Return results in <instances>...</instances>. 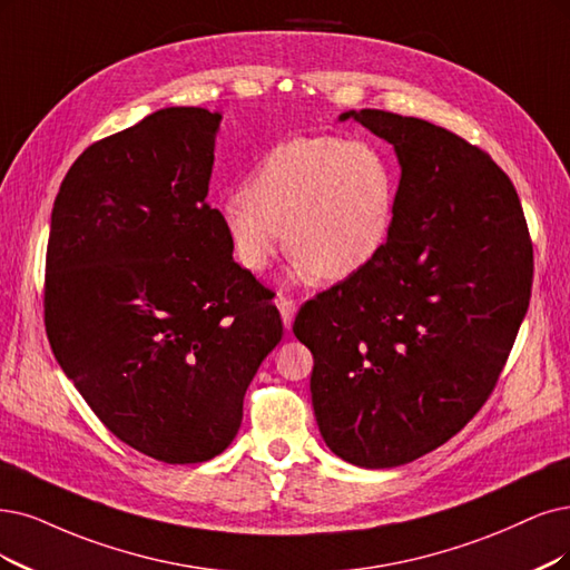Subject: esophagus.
<instances>
[{"mask_svg":"<svg viewBox=\"0 0 570 570\" xmlns=\"http://www.w3.org/2000/svg\"><path fill=\"white\" fill-rule=\"evenodd\" d=\"M277 307H279V314H282V322H284V328L288 331L291 328V324H293V317H296V301H291V298H279L277 301Z\"/></svg>","mask_w":570,"mask_h":570,"instance_id":"34e87169","label":"esophagus"}]
</instances>
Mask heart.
<instances>
[{
	"mask_svg": "<svg viewBox=\"0 0 570 570\" xmlns=\"http://www.w3.org/2000/svg\"><path fill=\"white\" fill-rule=\"evenodd\" d=\"M394 204L392 168L373 145L309 136L272 147L218 214L248 272H263L288 239L301 277L343 282L383 250Z\"/></svg>",
	"mask_w": 570,
	"mask_h": 570,
	"instance_id": "1",
	"label": "heart"
}]
</instances>
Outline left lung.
Segmentation results:
<instances>
[{"mask_svg": "<svg viewBox=\"0 0 570 570\" xmlns=\"http://www.w3.org/2000/svg\"><path fill=\"white\" fill-rule=\"evenodd\" d=\"M402 166L383 250L307 301L312 406L352 465L399 468L434 451L487 404L531 301L533 244L508 174L425 119L343 112Z\"/></svg>", "mask_w": 570, "mask_h": 570, "instance_id": "obj_1", "label": "left lung"}]
</instances>
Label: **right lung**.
Listing matches in <instances>:
<instances>
[{
  "label": "right lung",
  "mask_w": 570,
  "mask_h": 570,
  "mask_svg": "<svg viewBox=\"0 0 570 570\" xmlns=\"http://www.w3.org/2000/svg\"><path fill=\"white\" fill-rule=\"evenodd\" d=\"M220 119L164 108L94 142L51 210L56 360L105 428L168 465L232 444L244 394L284 333L206 202Z\"/></svg>",
  "instance_id": "right-lung-1"
}]
</instances>
